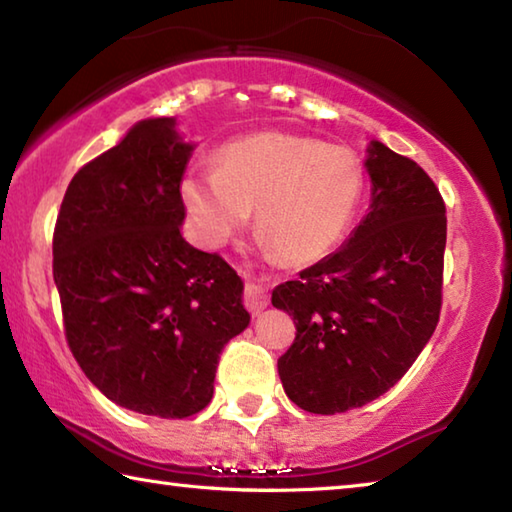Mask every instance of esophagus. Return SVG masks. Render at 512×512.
Listing matches in <instances>:
<instances>
[{
  "instance_id": "esophagus-1",
  "label": "esophagus",
  "mask_w": 512,
  "mask_h": 512,
  "mask_svg": "<svg viewBox=\"0 0 512 512\" xmlns=\"http://www.w3.org/2000/svg\"><path fill=\"white\" fill-rule=\"evenodd\" d=\"M246 307L250 309V314L257 316L268 307V293L259 287V284H246Z\"/></svg>"
}]
</instances>
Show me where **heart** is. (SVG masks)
I'll return each instance as SVG.
<instances>
[{
	"label": "heart",
	"instance_id": "b5f03b06",
	"mask_svg": "<svg viewBox=\"0 0 512 512\" xmlns=\"http://www.w3.org/2000/svg\"><path fill=\"white\" fill-rule=\"evenodd\" d=\"M363 173L345 146L311 137L255 133L216 153V171H189L180 198L198 241L221 248L255 210L259 246L291 264L323 259L359 210Z\"/></svg>",
	"mask_w": 512,
	"mask_h": 512
}]
</instances>
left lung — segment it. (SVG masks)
<instances>
[{"label": "left lung", "instance_id": "left-lung-1", "mask_svg": "<svg viewBox=\"0 0 512 512\" xmlns=\"http://www.w3.org/2000/svg\"><path fill=\"white\" fill-rule=\"evenodd\" d=\"M370 207L336 253L277 284L273 307L296 323L277 359L284 393L334 415L393 388L429 343L440 316L445 203L413 160L370 140Z\"/></svg>", "mask_w": 512, "mask_h": 512}]
</instances>
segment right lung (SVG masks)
Here are the masks:
<instances>
[{
    "instance_id": "obj_1",
    "label": "right lung",
    "mask_w": 512,
    "mask_h": 512,
    "mask_svg": "<svg viewBox=\"0 0 512 512\" xmlns=\"http://www.w3.org/2000/svg\"><path fill=\"white\" fill-rule=\"evenodd\" d=\"M194 142L142 119L69 183L54 282L74 359L110 402L189 418L214 395L219 354L250 325L244 282L187 244L180 198Z\"/></svg>"
}]
</instances>
